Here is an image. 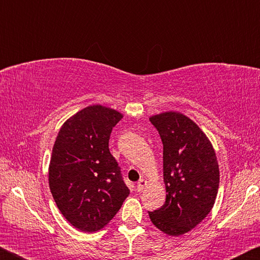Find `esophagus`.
Segmentation results:
<instances>
[{"label": "esophagus", "mask_w": 260, "mask_h": 260, "mask_svg": "<svg viewBox=\"0 0 260 260\" xmlns=\"http://www.w3.org/2000/svg\"><path fill=\"white\" fill-rule=\"evenodd\" d=\"M147 180H144V179H141L140 181L138 182V184H136V190L138 191H142L144 188L147 187Z\"/></svg>", "instance_id": "34e87169"}]
</instances>
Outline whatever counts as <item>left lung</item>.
Returning a JSON list of instances; mask_svg holds the SVG:
<instances>
[{
  "mask_svg": "<svg viewBox=\"0 0 260 260\" xmlns=\"http://www.w3.org/2000/svg\"><path fill=\"white\" fill-rule=\"evenodd\" d=\"M162 142L166 201L148 212L170 236L190 232L212 210L219 188V165L212 143L195 121L177 111L151 116Z\"/></svg>",
  "mask_w": 260,
  "mask_h": 260,
  "instance_id": "1",
  "label": "left lung"
}]
</instances>
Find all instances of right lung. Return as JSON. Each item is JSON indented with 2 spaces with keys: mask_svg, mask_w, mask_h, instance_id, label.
Wrapping results in <instances>:
<instances>
[{
  "mask_svg": "<svg viewBox=\"0 0 260 260\" xmlns=\"http://www.w3.org/2000/svg\"><path fill=\"white\" fill-rule=\"evenodd\" d=\"M122 117L114 109L89 105L70 117L56 138L50 191L60 213L81 232L102 230L129 195L109 150L112 128Z\"/></svg>",
  "mask_w": 260,
  "mask_h": 260,
  "instance_id": "obj_1",
  "label": "right lung"
}]
</instances>
